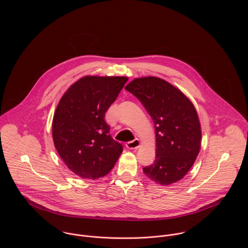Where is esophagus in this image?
<instances>
[{"label": "esophagus", "mask_w": 248, "mask_h": 248, "mask_svg": "<svg viewBox=\"0 0 248 248\" xmlns=\"http://www.w3.org/2000/svg\"><path fill=\"white\" fill-rule=\"evenodd\" d=\"M140 140L138 139H136V140H134L132 141L127 142L126 143V147L128 149H130V150H135V149H138L140 147Z\"/></svg>", "instance_id": "obj_1"}]
</instances>
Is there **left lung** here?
Wrapping results in <instances>:
<instances>
[{"label": "left lung", "instance_id": "8db88e82", "mask_svg": "<svg viewBox=\"0 0 248 248\" xmlns=\"http://www.w3.org/2000/svg\"><path fill=\"white\" fill-rule=\"evenodd\" d=\"M125 90L140 102L155 124V159L144 174L161 185L180 180L193 166L201 149L197 110L178 89L157 77L137 78Z\"/></svg>", "mask_w": 248, "mask_h": 248}]
</instances>
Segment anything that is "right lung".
Segmentation results:
<instances>
[{
  "label": "right lung",
  "mask_w": 248,
  "mask_h": 248,
  "mask_svg": "<svg viewBox=\"0 0 248 248\" xmlns=\"http://www.w3.org/2000/svg\"><path fill=\"white\" fill-rule=\"evenodd\" d=\"M128 81L123 76H85L60 99L52 121L54 146L68 168L82 178L110 172L123 151L108 134L105 112Z\"/></svg>",
  "instance_id": "obj_1"
}]
</instances>
